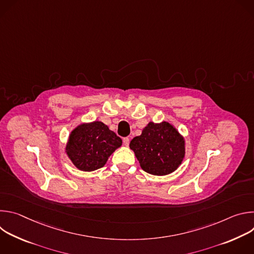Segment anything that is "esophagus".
Wrapping results in <instances>:
<instances>
[{"instance_id":"esophagus-1","label":"esophagus","mask_w":254,"mask_h":254,"mask_svg":"<svg viewBox=\"0 0 254 254\" xmlns=\"http://www.w3.org/2000/svg\"><path fill=\"white\" fill-rule=\"evenodd\" d=\"M123 141H124V144H125L126 147H128V144H129V138L128 137H125L123 139Z\"/></svg>"}]
</instances>
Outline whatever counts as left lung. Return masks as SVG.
I'll return each mask as SVG.
<instances>
[{
    "mask_svg": "<svg viewBox=\"0 0 254 254\" xmlns=\"http://www.w3.org/2000/svg\"><path fill=\"white\" fill-rule=\"evenodd\" d=\"M140 168L151 175L166 176L182 164L186 153L184 136L169 122H150L141 134L130 140Z\"/></svg>",
    "mask_w": 254,
    "mask_h": 254,
    "instance_id": "8db88e82",
    "label": "left lung"
}]
</instances>
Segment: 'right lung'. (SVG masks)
I'll return each mask as SVG.
<instances>
[{
    "label": "right lung",
    "mask_w": 254,
    "mask_h": 254,
    "mask_svg": "<svg viewBox=\"0 0 254 254\" xmlns=\"http://www.w3.org/2000/svg\"><path fill=\"white\" fill-rule=\"evenodd\" d=\"M123 140L102 122L82 123L71 130L65 154L78 170L92 172L102 168Z\"/></svg>",
    "instance_id": "right-lung-1"
}]
</instances>
